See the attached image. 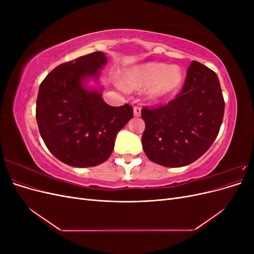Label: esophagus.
I'll return each instance as SVG.
<instances>
[{
	"label": "esophagus",
	"instance_id": "esophagus-1",
	"mask_svg": "<svg viewBox=\"0 0 254 254\" xmlns=\"http://www.w3.org/2000/svg\"><path fill=\"white\" fill-rule=\"evenodd\" d=\"M133 115H134V117H140V115H141V107H139V106L133 107Z\"/></svg>",
	"mask_w": 254,
	"mask_h": 254
}]
</instances>
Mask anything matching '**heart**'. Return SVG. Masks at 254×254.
Returning a JSON list of instances; mask_svg holds the SVG:
<instances>
[{"instance_id":"heart-1","label":"heart","mask_w":254,"mask_h":254,"mask_svg":"<svg viewBox=\"0 0 254 254\" xmlns=\"http://www.w3.org/2000/svg\"><path fill=\"white\" fill-rule=\"evenodd\" d=\"M182 80L183 72L178 65L147 63L128 70L123 77V87L129 90L148 88V97L153 102H160L175 93Z\"/></svg>"}]
</instances>
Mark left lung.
<instances>
[{
	"label": "left lung",
	"instance_id": "obj_1",
	"mask_svg": "<svg viewBox=\"0 0 254 254\" xmlns=\"http://www.w3.org/2000/svg\"><path fill=\"white\" fill-rule=\"evenodd\" d=\"M224 112L225 102L216 73L191 61L177 98L156 109H142L145 155L166 167L193 163L216 139Z\"/></svg>",
	"mask_w": 254,
	"mask_h": 254
}]
</instances>
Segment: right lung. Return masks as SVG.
<instances>
[{"instance_id": "right-lung-1", "label": "right lung", "mask_w": 254, "mask_h": 254, "mask_svg": "<svg viewBox=\"0 0 254 254\" xmlns=\"http://www.w3.org/2000/svg\"><path fill=\"white\" fill-rule=\"evenodd\" d=\"M107 64L102 52L56 66L39 87L36 119L49 150L61 162L74 167L104 163L114 148L117 134L133 117L132 107L107 105L99 74Z\"/></svg>"}]
</instances>
